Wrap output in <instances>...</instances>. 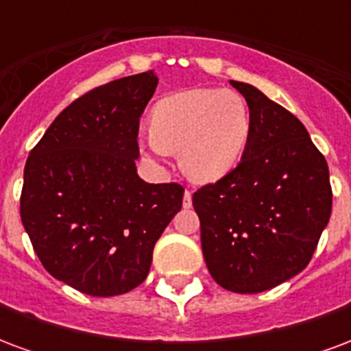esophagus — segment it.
Here are the masks:
<instances>
[{
	"instance_id": "obj_1",
	"label": "esophagus",
	"mask_w": 351,
	"mask_h": 351,
	"mask_svg": "<svg viewBox=\"0 0 351 351\" xmlns=\"http://www.w3.org/2000/svg\"><path fill=\"white\" fill-rule=\"evenodd\" d=\"M184 208H190L191 206V191L186 190L184 191V201H182Z\"/></svg>"
}]
</instances>
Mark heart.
<instances>
[{"instance_id":"heart-1","label":"heart","mask_w":351,"mask_h":351,"mask_svg":"<svg viewBox=\"0 0 351 351\" xmlns=\"http://www.w3.org/2000/svg\"><path fill=\"white\" fill-rule=\"evenodd\" d=\"M250 131V110L239 93L193 88L158 101L148 146L156 154L178 152L184 175L193 182L210 184L239 165Z\"/></svg>"}]
</instances>
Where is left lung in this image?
I'll use <instances>...</instances> for the list:
<instances>
[{"label": "left lung", "instance_id": "obj_1", "mask_svg": "<svg viewBox=\"0 0 351 351\" xmlns=\"http://www.w3.org/2000/svg\"><path fill=\"white\" fill-rule=\"evenodd\" d=\"M250 108L241 163L193 193L208 272L223 289L261 293L308 265L331 218L327 161L306 128L258 88L231 80Z\"/></svg>", "mask_w": 351, "mask_h": 351}]
</instances>
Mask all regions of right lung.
<instances>
[{
    "instance_id": "right-lung-1",
    "label": "right lung",
    "mask_w": 351,
    "mask_h": 351,
    "mask_svg": "<svg viewBox=\"0 0 351 351\" xmlns=\"http://www.w3.org/2000/svg\"><path fill=\"white\" fill-rule=\"evenodd\" d=\"M154 71L112 80L64 108L24 167L20 218L43 267L92 297L143 284L154 244L182 208L180 184L137 175L138 120Z\"/></svg>"
}]
</instances>
